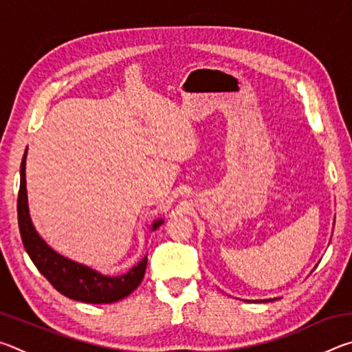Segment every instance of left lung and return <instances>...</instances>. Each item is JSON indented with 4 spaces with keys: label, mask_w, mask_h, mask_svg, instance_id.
<instances>
[{
    "label": "left lung",
    "mask_w": 352,
    "mask_h": 352,
    "mask_svg": "<svg viewBox=\"0 0 352 352\" xmlns=\"http://www.w3.org/2000/svg\"><path fill=\"white\" fill-rule=\"evenodd\" d=\"M264 301H270V300H264Z\"/></svg>",
    "instance_id": "obj_1"
}]
</instances>
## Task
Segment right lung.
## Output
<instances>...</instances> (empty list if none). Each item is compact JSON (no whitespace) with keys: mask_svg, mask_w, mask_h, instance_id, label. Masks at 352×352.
I'll return each mask as SVG.
<instances>
[{"mask_svg":"<svg viewBox=\"0 0 352 352\" xmlns=\"http://www.w3.org/2000/svg\"><path fill=\"white\" fill-rule=\"evenodd\" d=\"M26 152L21 160L16 210H19V228L23 245H25L34 265L52 284V287L71 300L91 302V305H109V302H115L129 296L144 278L147 256L132 267L126 275L105 276L102 273L90 269V267L71 261L54 252L35 231L31 216H29L26 192ZM163 222V219L153 222L152 231L157 230Z\"/></svg>","mask_w":352,"mask_h":352,"instance_id":"add662e5","label":"right lung"}]
</instances>
